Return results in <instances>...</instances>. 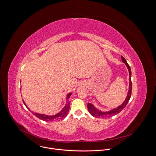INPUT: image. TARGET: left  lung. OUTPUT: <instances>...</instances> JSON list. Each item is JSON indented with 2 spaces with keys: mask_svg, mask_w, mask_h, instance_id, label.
I'll return each instance as SVG.
<instances>
[{
  "mask_svg": "<svg viewBox=\"0 0 156 156\" xmlns=\"http://www.w3.org/2000/svg\"><path fill=\"white\" fill-rule=\"evenodd\" d=\"M122 57V62L126 65V67L128 70L129 72V90L128 91V94L127 96L125 99V100L124 101V102L120 105H119L117 108H115L112 110H110V111H108V112H102L101 110H99V109H98L97 108H96L94 107V105L91 103H87V109L89 112L90 113V114L91 115H93V117H95L96 118H107V117H109L112 115H116L117 114H119V112H120L121 111L126 107V105H127L131 96V89H132V83H131V69L130 66H129V65L128 64V63L126 62L125 58Z\"/></svg>",
  "mask_w": 156,
  "mask_h": 156,
  "instance_id": "obj_1",
  "label": "left lung"
}]
</instances>
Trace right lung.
I'll return each mask as SVG.
<instances>
[{
  "label": "right lung",
  "instance_id": "1",
  "mask_svg": "<svg viewBox=\"0 0 156 156\" xmlns=\"http://www.w3.org/2000/svg\"><path fill=\"white\" fill-rule=\"evenodd\" d=\"M72 93H70L66 96V104H65V105L64 106V107L62 108V110H61L60 112H59L58 114L54 115H47L45 114H38V113H33L34 115L37 117V118H39V119L46 121V122H52L54 120H63L65 117H66V115H68V113L69 112V109H70V102L69 101V99L70 98V97L71 96ZM23 102L24 103V104L25 105V106L27 107V108L30 110V108L27 107V105H26V104L25 103L24 101L23 100Z\"/></svg>",
  "mask_w": 156,
  "mask_h": 156
}]
</instances>
